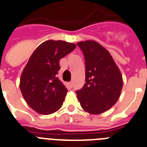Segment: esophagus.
Masks as SVG:
<instances>
[{
    "instance_id": "esophagus-1",
    "label": "esophagus",
    "mask_w": 147,
    "mask_h": 147,
    "mask_svg": "<svg viewBox=\"0 0 147 147\" xmlns=\"http://www.w3.org/2000/svg\"><path fill=\"white\" fill-rule=\"evenodd\" d=\"M69 85L70 88H72L73 87V82H70L69 83Z\"/></svg>"
}]
</instances>
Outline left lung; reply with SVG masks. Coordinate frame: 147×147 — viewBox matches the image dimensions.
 <instances>
[{
    "label": "left lung",
    "instance_id": "left-lung-1",
    "mask_svg": "<svg viewBox=\"0 0 147 147\" xmlns=\"http://www.w3.org/2000/svg\"><path fill=\"white\" fill-rule=\"evenodd\" d=\"M85 59V82L76 92L85 111L99 114L109 110L117 101L123 87V78L111 55L94 40L77 43Z\"/></svg>",
    "mask_w": 147,
    "mask_h": 147
}]
</instances>
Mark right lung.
<instances>
[{
  "label": "right lung",
  "instance_id": "obj_1",
  "mask_svg": "<svg viewBox=\"0 0 147 147\" xmlns=\"http://www.w3.org/2000/svg\"><path fill=\"white\" fill-rule=\"evenodd\" d=\"M76 45L47 40L35 49L22 71L20 88L27 105L40 114H51L62 107L68 90L56 77L59 61Z\"/></svg>",
  "mask_w": 147,
  "mask_h": 147
}]
</instances>
